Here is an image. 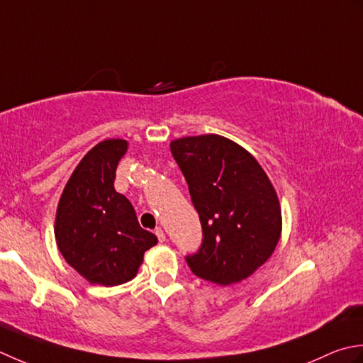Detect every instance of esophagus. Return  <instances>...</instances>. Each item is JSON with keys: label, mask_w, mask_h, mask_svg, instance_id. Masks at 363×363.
I'll return each mask as SVG.
<instances>
[{"label": "esophagus", "mask_w": 363, "mask_h": 363, "mask_svg": "<svg viewBox=\"0 0 363 363\" xmlns=\"http://www.w3.org/2000/svg\"><path fill=\"white\" fill-rule=\"evenodd\" d=\"M155 233H157V236H158L160 242H164V241H166V233L162 232V228H161V227H158L157 230H155Z\"/></svg>", "instance_id": "obj_1"}]
</instances>
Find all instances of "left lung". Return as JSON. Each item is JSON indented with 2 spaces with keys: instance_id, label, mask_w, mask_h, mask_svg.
<instances>
[{
  "instance_id": "left-lung-1",
  "label": "left lung",
  "mask_w": 363,
  "mask_h": 363,
  "mask_svg": "<svg viewBox=\"0 0 363 363\" xmlns=\"http://www.w3.org/2000/svg\"><path fill=\"white\" fill-rule=\"evenodd\" d=\"M171 152L186 179L203 241L186 262L197 277L232 285L269 260L282 233L277 192L244 147L219 135L175 139Z\"/></svg>"
}]
</instances>
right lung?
<instances>
[{"label":"right lung","instance_id":"right-lung-1","mask_svg":"<svg viewBox=\"0 0 363 363\" xmlns=\"http://www.w3.org/2000/svg\"><path fill=\"white\" fill-rule=\"evenodd\" d=\"M125 139L101 140L79 161L59 199L55 238L59 252L89 284L114 286L138 274L158 238L139 225L136 211L114 189Z\"/></svg>","mask_w":363,"mask_h":363}]
</instances>
